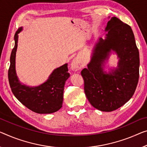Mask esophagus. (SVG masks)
<instances>
[{
	"mask_svg": "<svg viewBox=\"0 0 147 147\" xmlns=\"http://www.w3.org/2000/svg\"><path fill=\"white\" fill-rule=\"evenodd\" d=\"M71 68L73 71H78L81 68V65L77 59H74L71 63Z\"/></svg>",
	"mask_w": 147,
	"mask_h": 147,
	"instance_id": "1",
	"label": "esophagus"
}]
</instances>
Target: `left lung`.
Here are the masks:
<instances>
[{
  "instance_id": "8db88e82",
  "label": "left lung",
  "mask_w": 147,
  "mask_h": 147,
  "mask_svg": "<svg viewBox=\"0 0 147 147\" xmlns=\"http://www.w3.org/2000/svg\"><path fill=\"white\" fill-rule=\"evenodd\" d=\"M105 39L100 38L91 61L81 74L88 100L100 111L112 112L134 95L139 77V53L131 27L116 17L108 22ZM112 50L119 58L118 68L108 74L102 66Z\"/></svg>"
}]
</instances>
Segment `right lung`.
Segmentation results:
<instances>
[{
	"mask_svg": "<svg viewBox=\"0 0 147 147\" xmlns=\"http://www.w3.org/2000/svg\"><path fill=\"white\" fill-rule=\"evenodd\" d=\"M22 30V28H20L15 33V45L10 56L8 81L11 90L16 98L31 111L38 114L55 112L62 107L65 82L69 77L67 64L55 69L46 82L39 86L30 87L22 85L18 80L15 69L18 34Z\"/></svg>",
	"mask_w": 147,
	"mask_h": 147,
	"instance_id": "right-lung-1",
	"label": "right lung"
}]
</instances>
